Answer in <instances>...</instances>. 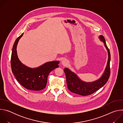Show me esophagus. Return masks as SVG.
Here are the masks:
<instances>
[{"label": "esophagus", "mask_w": 123, "mask_h": 123, "mask_svg": "<svg viewBox=\"0 0 123 123\" xmlns=\"http://www.w3.org/2000/svg\"><path fill=\"white\" fill-rule=\"evenodd\" d=\"M62 64L64 66H66V65H67V64L68 63V61L67 60V59H63L62 61Z\"/></svg>", "instance_id": "obj_1"}]
</instances>
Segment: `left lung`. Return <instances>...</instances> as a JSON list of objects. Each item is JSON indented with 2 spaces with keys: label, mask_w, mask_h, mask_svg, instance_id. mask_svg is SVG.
Here are the masks:
<instances>
[{
  "label": "left lung",
  "mask_w": 123,
  "mask_h": 123,
  "mask_svg": "<svg viewBox=\"0 0 123 123\" xmlns=\"http://www.w3.org/2000/svg\"><path fill=\"white\" fill-rule=\"evenodd\" d=\"M100 40L104 42L105 47L108 52V60L105 72L101 77L98 80L90 83L81 80L76 74L68 68H65L64 71L66 76V81L68 89L71 92L82 96L91 95L96 92L106 84L110 76V51L107 46L106 41L103 36H100Z\"/></svg>",
  "instance_id": "1"
}]
</instances>
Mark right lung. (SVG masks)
Here are the masks:
<instances>
[{
	"label": "right lung",
	"instance_id": "add662e5",
	"mask_svg": "<svg viewBox=\"0 0 123 123\" xmlns=\"http://www.w3.org/2000/svg\"><path fill=\"white\" fill-rule=\"evenodd\" d=\"M23 33L15 41L13 45L11 59L12 72L20 85L29 90L38 91L46 86L48 77L51 71L59 67V61L47 62L37 68H30L23 64L17 54L16 47Z\"/></svg>",
	"mask_w": 123,
	"mask_h": 123
}]
</instances>
